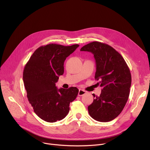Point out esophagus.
<instances>
[{"instance_id":"1","label":"esophagus","mask_w":150,"mask_h":150,"mask_svg":"<svg viewBox=\"0 0 150 150\" xmlns=\"http://www.w3.org/2000/svg\"><path fill=\"white\" fill-rule=\"evenodd\" d=\"M85 93H86V92L85 91L80 89H79V92H78V96H83L84 95Z\"/></svg>"}]
</instances>
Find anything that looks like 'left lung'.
Returning <instances> with one entry per match:
<instances>
[{"instance_id": "8db88e82", "label": "left lung", "mask_w": 150, "mask_h": 150, "mask_svg": "<svg viewBox=\"0 0 150 150\" xmlns=\"http://www.w3.org/2000/svg\"><path fill=\"white\" fill-rule=\"evenodd\" d=\"M80 51L93 53L96 62L95 79L103 88L100 96L94 93L89 114L97 121L107 122L119 115L128 101L131 75L122 55L106 44L94 41L84 45Z\"/></svg>"}]
</instances>
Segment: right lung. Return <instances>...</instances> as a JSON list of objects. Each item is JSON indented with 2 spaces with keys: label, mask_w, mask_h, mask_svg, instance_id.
Returning <instances> with one entry per match:
<instances>
[{
  "label": "right lung",
  "mask_w": 150,
  "mask_h": 150,
  "mask_svg": "<svg viewBox=\"0 0 150 150\" xmlns=\"http://www.w3.org/2000/svg\"><path fill=\"white\" fill-rule=\"evenodd\" d=\"M78 47V44H57L41 46L25 66L23 81L28 100L35 114L45 122L53 123L64 119L69 112L70 103L78 95L76 88L58 89L55 83L64 74L66 58Z\"/></svg>",
  "instance_id": "obj_1"
}]
</instances>
